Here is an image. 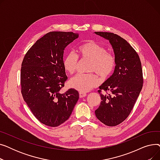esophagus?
I'll use <instances>...</instances> for the list:
<instances>
[{
  "label": "esophagus",
  "instance_id": "34e87169",
  "mask_svg": "<svg viewBox=\"0 0 160 160\" xmlns=\"http://www.w3.org/2000/svg\"><path fill=\"white\" fill-rule=\"evenodd\" d=\"M87 95V94L86 93H83V92H80L79 93V96L80 98H83V97H85Z\"/></svg>",
  "mask_w": 160,
  "mask_h": 160
}]
</instances>
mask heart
<instances>
[{
    "label": "heart",
    "instance_id": "1",
    "mask_svg": "<svg viewBox=\"0 0 160 160\" xmlns=\"http://www.w3.org/2000/svg\"><path fill=\"white\" fill-rule=\"evenodd\" d=\"M80 58L91 60L89 72H94L102 79H106L113 72L116 66L115 56L106 52L105 47L93 41H88L81 44L78 48ZM78 63V57L73 51L66 54L63 60L65 71L70 74L75 72ZM100 82L97 75L78 74L69 80L70 86L80 92H88L97 87Z\"/></svg>",
    "mask_w": 160,
    "mask_h": 160
}]
</instances>
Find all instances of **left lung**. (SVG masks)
Wrapping results in <instances>:
<instances>
[{
    "label": "left lung",
    "mask_w": 160,
    "mask_h": 160,
    "mask_svg": "<svg viewBox=\"0 0 160 160\" xmlns=\"http://www.w3.org/2000/svg\"><path fill=\"white\" fill-rule=\"evenodd\" d=\"M95 33L109 40L116 59L113 74L99 87L101 102L95 115L104 124L115 127L128 117L142 89L141 63L136 50L121 36L111 32Z\"/></svg>",
    "instance_id": "obj_1"
}]
</instances>
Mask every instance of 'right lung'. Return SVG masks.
Returning <instances> with one entry per match:
<instances>
[{"instance_id": "right-lung-1", "label": "right lung", "mask_w": 160, "mask_h": 160, "mask_svg": "<svg viewBox=\"0 0 160 160\" xmlns=\"http://www.w3.org/2000/svg\"><path fill=\"white\" fill-rule=\"evenodd\" d=\"M78 37L71 32H50L38 39L24 55L21 69L23 99L36 119L56 127L69 118L78 92L60 90L67 80L63 66L65 48Z\"/></svg>"}]
</instances>
